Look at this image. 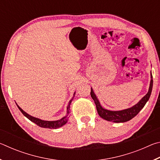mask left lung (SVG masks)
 Returning <instances> with one entry per match:
<instances>
[{
	"mask_svg": "<svg viewBox=\"0 0 160 160\" xmlns=\"http://www.w3.org/2000/svg\"><path fill=\"white\" fill-rule=\"evenodd\" d=\"M151 80L150 84V88H149L148 92L146 94V95L142 97V98L140 100L138 103L134 105L133 107L128 109L121 110V111H110L105 109L103 108L100 103L99 102L98 99L96 97L95 94H94L92 88H91V97L93 99L94 103L96 104L97 110L98 112V114L100 116V117L102 118L105 120L112 121V122L115 123H123L126 122V121H130L133 117H135L138 113L140 112L146 103L149 100L150 94L152 92V85H153V80H152V75L151 73Z\"/></svg>",
	"mask_w": 160,
	"mask_h": 160,
	"instance_id": "8db88e82",
	"label": "left lung"
}]
</instances>
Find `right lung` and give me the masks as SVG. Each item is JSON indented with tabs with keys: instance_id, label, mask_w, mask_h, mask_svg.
I'll list each match as a JSON object with an SVG mask.
<instances>
[{
	"instance_id": "right-lung-1",
	"label": "right lung",
	"mask_w": 160,
	"mask_h": 160,
	"mask_svg": "<svg viewBox=\"0 0 160 160\" xmlns=\"http://www.w3.org/2000/svg\"><path fill=\"white\" fill-rule=\"evenodd\" d=\"M75 94L74 93L73 95L75 96ZM73 96V97H74ZM73 97L69 101V104L68 105L67 107V116H64L63 118H61L60 120H58V121H44V120H42V119H39L38 118H35L33 117V116H30L28 113H27L25 112H24V111L21 109V108L18 106L17 104V106L18 107V109H20V112L23 113V115L26 116L27 118H28L29 120H30L32 122H34V123H36L37 126H39L40 127H42V128H53V129H56V128H60V127L63 126V125H65L67 123L68 121V113H70V103H71L72 100L73 99Z\"/></svg>"
}]
</instances>
